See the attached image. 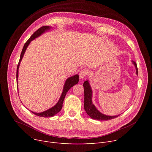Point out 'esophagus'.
<instances>
[{
  "instance_id": "34e87169",
  "label": "esophagus",
  "mask_w": 152,
  "mask_h": 152,
  "mask_svg": "<svg viewBox=\"0 0 152 152\" xmlns=\"http://www.w3.org/2000/svg\"><path fill=\"white\" fill-rule=\"evenodd\" d=\"M88 74V71L87 69H82L79 72V77L80 79H84Z\"/></svg>"
}]
</instances>
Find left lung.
<instances>
[{"label": "left lung", "instance_id": "8db88e82", "mask_svg": "<svg viewBox=\"0 0 152 152\" xmlns=\"http://www.w3.org/2000/svg\"><path fill=\"white\" fill-rule=\"evenodd\" d=\"M132 63L134 65L135 69H136V74L138 75V69L137 67V63L134 61H132ZM84 110L86 111L87 114L92 119H97L100 121H107L110 119L115 118L119 115L116 116H108L103 115L96 108L95 105L92 103V91L91 87L89 84V81L87 80L84 82Z\"/></svg>", "mask_w": 152, "mask_h": 152}]
</instances>
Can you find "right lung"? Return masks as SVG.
Returning a JSON list of instances; mask_svg holds the SVG:
<instances>
[{
  "mask_svg": "<svg viewBox=\"0 0 152 152\" xmlns=\"http://www.w3.org/2000/svg\"><path fill=\"white\" fill-rule=\"evenodd\" d=\"M50 29H51V27L49 26H42L41 28H39L36 32H34V33L32 35L30 38L28 40L26 41V42L25 44L23 46V48L22 49L21 55H20V58L18 64L17 66V87H18V69H19V66H20V64L21 63V61L23 57V55L25 53V51L27 49L28 46L29 45V44H30L31 41H33L35 38L39 37L41 36L42 34H43L44 33H45V31H47L50 30ZM79 81V75H76L75 76H73L71 77H68L65 83V84H64V87H63V92L62 94L60 96V98L59 99V100L58 101V102L57 103V104L55 105H54L53 107L50 108V109L47 110L46 111H43V112L41 113H35L33 112V111H31L32 113H34V115L39 116H41V117H44V118H48V117H52L54 115H55L57 113H58L59 111L61 110V109L63 107V103L64 101V99H65V97L66 95L67 92L71 89V87H73L74 85L78 83Z\"/></svg>",
  "mask_w": 152,
  "mask_h": 152,
  "instance_id": "1",
  "label": "right lung"
}]
</instances>
